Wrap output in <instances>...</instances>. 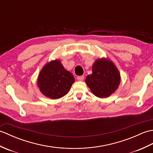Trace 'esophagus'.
I'll return each mask as SVG.
<instances>
[{"instance_id": "esophagus-1", "label": "esophagus", "mask_w": 153, "mask_h": 153, "mask_svg": "<svg viewBox=\"0 0 153 153\" xmlns=\"http://www.w3.org/2000/svg\"><path fill=\"white\" fill-rule=\"evenodd\" d=\"M77 79L78 80V81H81V82H82V81H83V79H84V76H77Z\"/></svg>"}]
</instances>
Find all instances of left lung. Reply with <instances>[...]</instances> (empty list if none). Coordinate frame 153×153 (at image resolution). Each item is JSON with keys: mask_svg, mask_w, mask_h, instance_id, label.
Wrapping results in <instances>:
<instances>
[{"mask_svg": "<svg viewBox=\"0 0 153 153\" xmlns=\"http://www.w3.org/2000/svg\"><path fill=\"white\" fill-rule=\"evenodd\" d=\"M92 71V74L87 76L85 83L94 95L106 98L116 91L121 78L118 68L111 60L105 58L97 60Z\"/></svg>", "mask_w": 153, "mask_h": 153, "instance_id": "1", "label": "left lung"}]
</instances>
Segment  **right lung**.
<instances>
[{
  "label": "right lung",
  "instance_id": "1",
  "mask_svg": "<svg viewBox=\"0 0 153 153\" xmlns=\"http://www.w3.org/2000/svg\"><path fill=\"white\" fill-rule=\"evenodd\" d=\"M74 77L67 71L61 62L52 60L42 68L37 79L40 91L48 98L58 99L69 92L74 83Z\"/></svg>",
  "mask_w": 153,
  "mask_h": 153
}]
</instances>
